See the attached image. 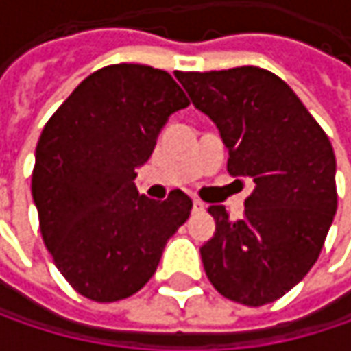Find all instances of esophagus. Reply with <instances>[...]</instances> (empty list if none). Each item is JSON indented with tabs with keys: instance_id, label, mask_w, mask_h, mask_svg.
I'll return each instance as SVG.
<instances>
[{
	"instance_id": "esophagus-1",
	"label": "esophagus",
	"mask_w": 351,
	"mask_h": 351,
	"mask_svg": "<svg viewBox=\"0 0 351 351\" xmlns=\"http://www.w3.org/2000/svg\"><path fill=\"white\" fill-rule=\"evenodd\" d=\"M201 211H205V203L199 201V199H195L193 201V213H201Z\"/></svg>"
}]
</instances>
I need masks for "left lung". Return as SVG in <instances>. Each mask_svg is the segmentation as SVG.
Instances as JSON below:
<instances>
[{
  "mask_svg": "<svg viewBox=\"0 0 351 351\" xmlns=\"http://www.w3.org/2000/svg\"><path fill=\"white\" fill-rule=\"evenodd\" d=\"M193 106L219 130L232 176L254 191L242 219L211 205L215 234L201 245L207 278L226 299L268 305L317 262L337 209L335 154L321 125L274 73L236 66L176 73Z\"/></svg>",
  "mask_w": 351,
  "mask_h": 351,
  "instance_id": "8db88e82",
  "label": "left lung"
}]
</instances>
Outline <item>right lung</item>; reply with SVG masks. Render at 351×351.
<instances>
[{
  "mask_svg": "<svg viewBox=\"0 0 351 351\" xmlns=\"http://www.w3.org/2000/svg\"><path fill=\"white\" fill-rule=\"evenodd\" d=\"M186 106L167 71L111 64L89 75L46 121L32 197L44 244L83 297L113 303L138 293L189 219L193 201L182 191L154 201L134 184L169 117Z\"/></svg>",
  "mask_w": 351,
  "mask_h": 351,
  "instance_id": "1",
  "label": "right lung"
}]
</instances>
